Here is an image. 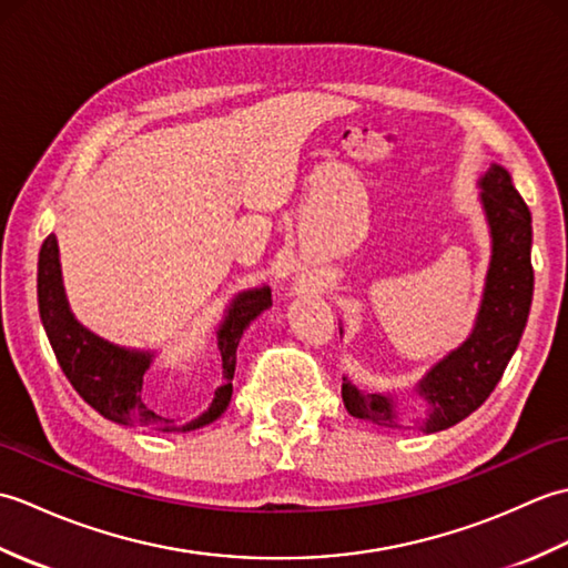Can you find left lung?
Wrapping results in <instances>:
<instances>
[{
	"instance_id": "left-lung-1",
	"label": "left lung",
	"mask_w": 568,
	"mask_h": 568,
	"mask_svg": "<svg viewBox=\"0 0 568 568\" xmlns=\"http://www.w3.org/2000/svg\"><path fill=\"white\" fill-rule=\"evenodd\" d=\"M478 187L493 244L484 300L468 339L417 383L415 395L427 405V413L413 425L425 434L454 427L486 403L520 344L532 305V214L510 173L498 163L488 168ZM342 397L348 415L385 429H409L397 409V397L388 393L361 390L344 378Z\"/></svg>"
}]
</instances>
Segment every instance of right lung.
<instances>
[{"instance_id":"right-lung-1","label":"right lung","mask_w":568,"mask_h":568,"mask_svg":"<svg viewBox=\"0 0 568 568\" xmlns=\"http://www.w3.org/2000/svg\"><path fill=\"white\" fill-rule=\"evenodd\" d=\"M268 307V285L244 291L232 300L220 329H216V346L222 354V381L216 385L210 407L185 422L168 419L153 413L143 400V376L151 366L153 352L116 346L84 329L68 305L63 275H60L58 241L53 234L43 241L39 253V312L58 364L82 400L116 425L155 432H192L222 417L229 400H232L236 346L241 334Z\"/></svg>"}]
</instances>
